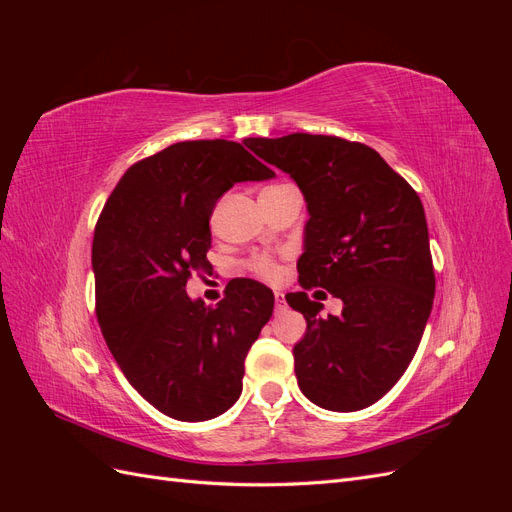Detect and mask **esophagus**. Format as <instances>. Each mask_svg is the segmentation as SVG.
I'll use <instances>...</instances> for the list:
<instances>
[{"mask_svg":"<svg viewBox=\"0 0 512 512\" xmlns=\"http://www.w3.org/2000/svg\"><path fill=\"white\" fill-rule=\"evenodd\" d=\"M273 297H275V309H284V292H275L273 294Z\"/></svg>","mask_w":512,"mask_h":512,"instance_id":"34e87169","label":"esophagus"}]
</instances>
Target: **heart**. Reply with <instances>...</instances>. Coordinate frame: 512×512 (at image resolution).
<instances>
[{"instance_id":"1","label":"heart","mask_w":512,"mask_h":512,"mask_svg":"<svg viewBox=\"0 0 512 512\" xmlns=\"http://www.w3.org/2000/svg\"><path fill=\"white\" fill-rule=\"evenodd\" d=\"M275 188V185H273ZM247 267H250L252 273H256L262 280H275L277 277V265L269 258V256H254L250 262H247Z\"/></svg>"}]
</instances>
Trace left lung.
I'll return each mask as SVG.
<instances>
[{
  "mask_svg": "<svg viewBox=\"0 0 512 512\" xmlns=\"http://www.w3.org/2000/svg\"><path fill=\"white\" fill-rule=\"evenodd\" d=\"M245 145L288 173L307 200L303 290L286 294L307 320L292 348L299 389L333 412L376 404L408 369L436 294L421 198L363 143L297 132ZM312 287L342 298L343 316L322 319L306 297Z\"/></svg>",
  "mask_w": 512,
  "mask_h": 512,
  "instance_id": "obj_1",
  "label": "left lung"
}]
</instances>
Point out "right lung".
Listing matches in <instances>:
<instances>
[{"instance_id":"add662e5","label":"right lung","mask_w":512,"mask_h":512,"mask_svg":"<svg viewBox=\"0 0 512 512\" xmlns=\"http://www.w3.org/2000/svg\"><path fill=\"white\" fill-rule=\"evenodd\" d=\"M273 175L239 143L183 141L132 164L98 218L91 265L106 346L134 389L177 421L235 404L245 356L273 314V292L245 277L215 307L185 294L192 273L211 267L218 198Z\"/></svg>"}]
</instances>
